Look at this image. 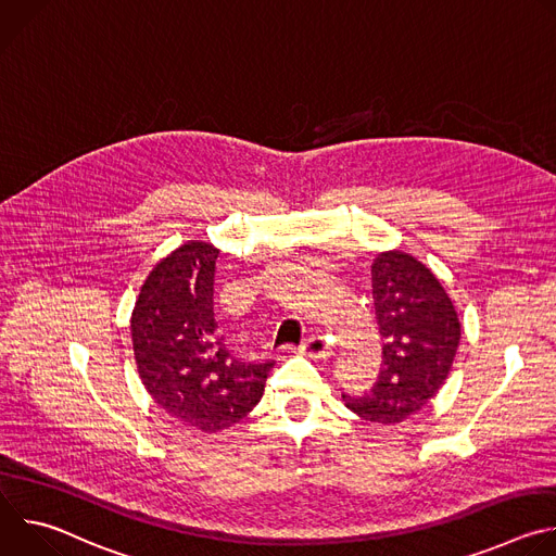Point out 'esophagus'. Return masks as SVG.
<instances>
[{
  "label": "esophagus",
  "instance_id": "34e87169",
  "mask_svg": "<svg viewBox=\"0 0 556 556\" xmlns=\"http://www.w3.org/2000/svg\"><path fill=\"white\" fill-rule=\"evenodd\" d=\"M301 352L309 358H326V356H330V345H328L326 337L314 334V337L305 339V343L301 345Z\"/></svg>",
  "mask_w": 556,
  "mask_h": 556
}]
</instances>
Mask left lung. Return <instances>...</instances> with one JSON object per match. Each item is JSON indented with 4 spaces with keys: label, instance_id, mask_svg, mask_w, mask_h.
<instances>
[{
    "label": "left lung",
    "instance_id": "8db88e82",
    "mask_svg": "<svg viewBox=\"0 0 556 556\" xmlns=\"http://www.w3.org/2000/svg\"><path fill=\"white\" fill-rule=\"evenodd\" d=\"M382 337L380 374L345 405L369 422L391 425L420 412L444 384L459 343L457 312L433 273L407 253H380L371 266Z\"/></svg>",
    "mask_w": 556,
    "mask_h": 556
}]
</instances>
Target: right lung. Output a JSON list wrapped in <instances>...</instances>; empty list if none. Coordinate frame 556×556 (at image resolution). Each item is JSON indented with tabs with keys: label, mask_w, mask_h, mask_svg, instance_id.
<instances>
[{
	"label": "right lung",
	"mask_w": 556,
	"mask_h": 556,
	"mask_svg": "<svg viewBox=\"0 0 556 556\" xmlns=\"http://www.w3.org/2000/svg\"><path fill=\"white\" fill-rule=\"evenodd\" d=\"M217 249L189 242L147 277L131 316L140 378L169 416L222 431L262 401L275 361L230 354L215 321Z\"/></svg>",
	"instance_id": "add662e5"
}]
</instances>
